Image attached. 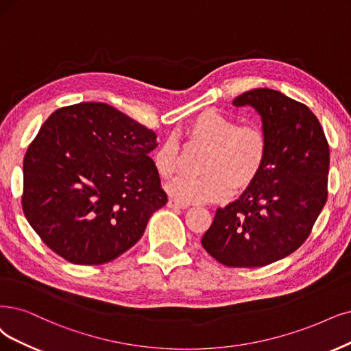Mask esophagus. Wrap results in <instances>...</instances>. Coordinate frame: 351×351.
Returning <instances> with one entry per match:
<instances>
[{
    "mask_svg": "<svg viewBox=\"0 0 351 351\" xmlns=\"http://www.w3.org/2000/svg\"><path fill=\"white\" fill-rule=\"evenodd\" d=\"M167 206L169 208H175V210H184L188 206V204H184V202H179L176 199H169L167 201Z\"/></svg>",
    "mask_w": 351,
    "mask_h": 351,
    "instance_id": "1",
    "label": "esophagus"
}]
</instances>
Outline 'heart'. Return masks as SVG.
<instances>
[{"label":"heart","instance_id":"obj_1","mask_svg":"<svg viewBox=\"0 0 351 351\" xmlns=\"http://www.w3.org/2000/svg\"><path fill=\"white\" fill-rule=\"evenodd\" d=\"M191 145L206 149L201 176L176 178L167 192L184 204H204L226 199L232 188L250 186L262 172L267 158V136L261 125L243 124L217 111L197 115L185 128ZM180 150L173 137L166 138L153 153L156 172L171 179L179 167Z\"/></svg>","mask_w":351,"mask_h":351}]
</instances>
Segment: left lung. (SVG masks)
<instances>
[{
  "label": "left lung",
  "instance_id": "8db88e82",
  "mask_svg": "<svg viewBox=\"0 0 351 351\" xmlns=\"http://www.w3.org/2000/svg\"><path fill=\"white\" fill-rule=\"evenodd\" d=\"M232 106H252L262 117L267 158L240 198L218 208L201 243L230 267H262L300 249L328 197L330 147L305 104L279 90L257 88Z\"/></svg>",
  "mask_w": 351,
  "mask_h": 351
}]
</instances>
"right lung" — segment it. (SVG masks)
<instances>
[{
  "instance_id": "obj_1",
  "label": "right lung",
  "mask_w": 351,
  "mask_h": 351,
  "mask_svg": "<svg viewBox=\"0 0 351 351\" xmlns=\"http://www.w3.org/2000/svg\"><path fill=\"white\" fill-rule=\"evenodd\" d=\"M156 137L104 102L49 117L24 156L21 205L50 250L75 265H102L133 247L167 202L149 156Z\"/></svg>"
}]
</instances>
